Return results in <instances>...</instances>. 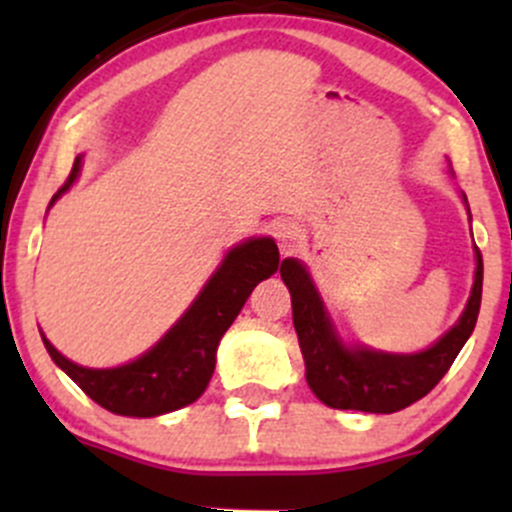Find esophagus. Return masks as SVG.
<instances>
[{
  "instance_id": "34e87169",
  "label": "esophagus",
  "mask_w": 512,
  "mask_h": 512,
  "mask_svg": "<svg viewBox=\"0 0 512 512\" xmlns=\"http://www.w3.org/2000/svg\"><path fill=\"white\" fill-rule=\"evenodd\" d=\"M272 235H275L277 245H280L282 252H292L299 240V227L292 223H277L272 227Z\"/></svg>"
}]
</instances>
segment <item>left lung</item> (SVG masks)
Returning a JSON list of instances; mask_svg holds the SVG:
<instances>
[{
  "label": "left lung",
  "instance_id": "1",
  "mask_svg": "<svg viewBox=\"0 0 512 512\" xmlns=\"http://www.w3.org/2000/svg\"><path fill=\"white\" fill-rule=\"evenodd\" d=\"M463 203L468 208L466 195ZM280 275L292 294V322L304 356V369H307L304 376L309 389L332 409H352L364 414H394L406 409L423 399L443 379L476 329L480 294H483V257L476 247L471 297L458 322L428 349L414 354H394L379 352L366 344L344 342L302 262L287 257L282 260Z\"/></svg>",
  "mask_w": 512,
  "mask_h": 512
}]
</instances>
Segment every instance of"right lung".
Segmentation results:
<instances>
[{"mask_svg": "<svg viewBox=\"0 0 512 512\" xmlns=\"http://www.w3.org/2000/svg\"><path fill=\"white\" fill-rule=\"evenodd\" d=\"M84 156H76L69 180L51 198L49 208L76 183ZM280 252L272 237H247L230 247L218 270L210 275L183 317L128 364L89 369L66 359L41 334L51 361L69 376L89 399L118 416L153 418L178 411L200 399L215 371V356L223 334L245 307L252 289L275 275ZM41 332V329H39Z\"/></svg>", "mask_w": 512, "mask_h": 512, "instance_id": "1", "label": "right lung"}]
</instances>
